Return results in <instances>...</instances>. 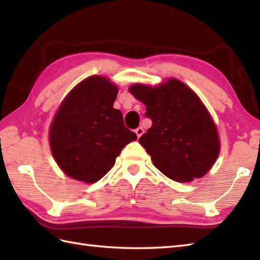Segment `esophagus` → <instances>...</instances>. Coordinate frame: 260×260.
<instances>
[{
	"label": "esophagus",
	"instance_id": "34e87169",
	"mask_svg": "<svg viewBox=\"0 0 260 260\" xmlns=\"http://www.w3.org/2000/svg\"><path fill=\"white\" fill-rule=\"evenodd\" d=\"M135 133H136L137 137H141L143 135V133H144V129H143V127H139V128L135 129Z\"/></svg>",
	"mask_w": 260,
	"mask_h": 260
}]
</instances>
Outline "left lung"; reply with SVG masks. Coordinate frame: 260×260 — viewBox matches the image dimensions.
Returning a JSON list of instances; mask_svg holds the SVG:
<instances>
[{"instance_id": "left-lung-1", "label": "left lung", "mask_w": 260, "mask_h": 260, "mask_svg": "<svg viewBox=\"0 0 260 260\" xmlns=\"http://www.w3.org/2000/svg\"><path fill=\"white\" fill-rule=\"evenodd\" d=\"M129 91L152 119L139 142L154 167L176 182L202 178L217 161L220 143L211 115L197 93L174 78L154 88L136 84Z\"/></svg>"}]
</instances>
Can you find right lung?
<instances>
[{"label": "right lung", "instance_id": "add662e5", "mask_svg": "<svg viewBox=\"0 0 260 260\" xmlns=\"http://www.w3.org/2000/svg\"><path fill=\"white\" fill-rule=\"evenodd\" d=\"M118 89L109 79L91 76L79 82L60 105L50 126V147L70 178L95 183L114 167L116 157L137 136L115 109Z\"/></svg>", "mask_w": 260, "mask_h": 260}]
</instances>
